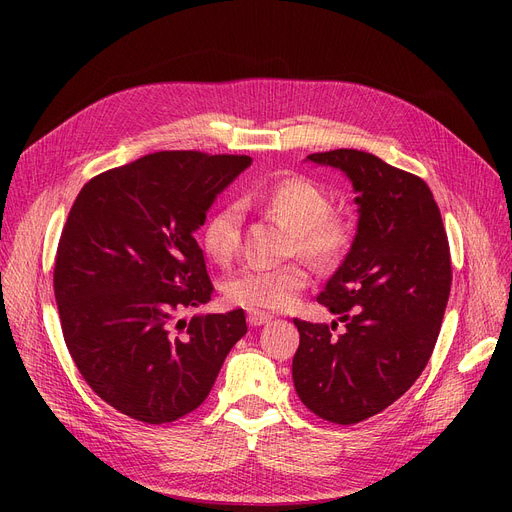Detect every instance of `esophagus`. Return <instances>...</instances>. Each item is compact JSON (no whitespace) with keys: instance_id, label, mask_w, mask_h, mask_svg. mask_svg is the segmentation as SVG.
Here are the masks:
<instances>
[{"instance_id":"esophagus-1","label":"esophagus","mask_w":512,"mask_h":512,"mask_svg":"<svg viewBox=\"0 0 512 512\" xmlns=\"http://www.w3.org/2000/svg\"><path fill=\"white\" fill-rule=\"evenodd\" d=\"M272 319H274V317H272L270 313H263V311H249V315H247L249 326H253V328L263 326V324H270Z\"/></svg>"}]
</instances>
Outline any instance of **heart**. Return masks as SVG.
<instances>
[{"instance_id":"b5f03b06","label":"heart","mask_w":512,"mask_h":512,"mask_svg":"<svg viewBox=\"0 0 512 512\" xmlns=\"http://www.w3.org/2000/svg\"><path fill=\"white\" fill-rule=\"evenodd\" d=\"M253 203L292 230L288 251L299 253L315 265L336 263L351 242V222L330 213V199L305 178H284L261 188ZM242 215L238 205L226 203L215 209L201 228V247L207 257L228 265L240 247ZM309 284L303 263L280 267H245L226 280L224 294L232 305L247 309L282 311L292 307Z\"/></svg>"}]
</instances>
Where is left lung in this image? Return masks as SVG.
Listing matches in <instances>:
<instances>
[{
    "label": "left lung",
    "mask_w": 512,
    "mask_h": 512,
    "mask_svg": "<svg viewBox=\"0 0 512 512\" xmlns=\"http://www.w3.org/2000/svg\"><path fill=\"white\" fill-rule=\"evenodd\" d=\"M340 170L359 205L357 234L317 303L345 324L294 319L301 342L292 380L317 417L353 425L405 394L425 369L440 334L452 270L438 203L429 186L357 149L307 155Z\"/></svg>",
    "instance_id": "obj_1"
}]
</instances>
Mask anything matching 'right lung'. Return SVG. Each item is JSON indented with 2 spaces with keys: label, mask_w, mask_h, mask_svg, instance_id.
I'll return each mask as SVG.
<instances>
[{
  "label": "right lung",
  "mask_w": 512,
  "mask_h": 512,
  "mask_svg": "<svg viewBox=\"0 0 512 512\" xmlns=\"http://www.w3.org/2000/svg\"><path fill=\"white\" fill-rule=\"evenodd\" d=\"M249 155L159 151L91 178L60 236L53 290L80 375L116 411L170 423L207 398L245 311L180 317L211 301L195 232Z\"/></svg>",
  "instance_id": "obj_1"
}]
</instances>
